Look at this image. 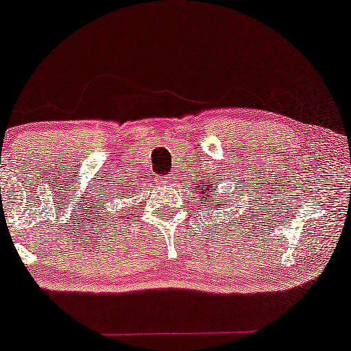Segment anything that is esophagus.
<instances>
[{
	"instance_id": "obj_1",
	"label": "esophagus",
	"mask_w": 351,
	"mask_h": 351,
	"mask_svg": "<svg viewBox=\"0 0 351 351\" xmlns=\"http://www.w3.org/2000/svg\"><path fill=\"white\" fill-rule=\"evenodd\" d=\"M173 180H175V176H162V178H160V181L158 183L160 184H170V183H173Z\"/></svg>"
}]
</instances>
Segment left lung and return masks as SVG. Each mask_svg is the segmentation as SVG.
I'll return each mask as SVG.
<instances>
[{"label": "left lung", "instance_id": "obj_1", "mask_svg": "<svg viewBox=\"0 0 351 351\" xmlns=\"http://www.w3.org/2000/svg\"><path fill=\"white\" fill-rule=\"evenodd\" d=\"M214 184H216V181H214ZM209 188H214V186H209V184H208V188H204V186H201V189H202V191H206V193H208V194H206V201L204 199H202V197H201V199H202V204H213L214 206V202H216L217 199H216V197H214V191H209ZM223 194V193H222ZM210 209V208H209Z\"/></svg>", "mask_w": 351, "mask_h": 351}]
</instances>
